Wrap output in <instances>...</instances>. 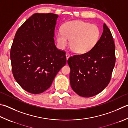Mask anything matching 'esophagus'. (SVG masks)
Segmentation results:
<instances>
[{"label":"esophagus","instance_id":"34e87169","mask_svg":"<svg viewBox=\"0 0 128 128\" xmlns=\"http://www.w3.org/2000/svg\"><path fill=\"white\" fill-rule=\"evenodd\" d=\"M66 60H67L69 59V58L70 57V55H69V54H66Z\"/></svg>","mask_w":128,"mask_h":128}]
</instances>
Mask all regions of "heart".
Listing matches in <instances>:
<instances>
[{"instance_id": "1", "label": "heart", "mask_w": 128, "mask_h": 128, "mask_svg": "<svg viewBox=\"0 0 128 128\" xmlns=\"http://www.w3.org/2000/svg\"><path fill=\"white\" fill-rule=\"evenodd\" d=\"M101 36L100 29L97 25L82 20H72L65 24L62 32L55 35L58 48L63 49L70 41L69 47L73 52L84 54L97 45Z\"/></svg>"}]
</instances>
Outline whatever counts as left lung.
Instances as JSON below:
<instances>
[{"label": "left lung", "mask_w": 128, "mask_h": 128, "mask_svg": "<svg viewBox=\"0 0 128 128\" xmlns=\"http://www.w3.org/2000/svg\"><path fill=\"white\" fill-rule=\"evenodd\" d=\"M97 45L87 53L68 59L70 86L79 96L90 97L98 94L110 82L115 64V46L105 24Z\"/></svg>", "instance_id": "1"}]
</instances>
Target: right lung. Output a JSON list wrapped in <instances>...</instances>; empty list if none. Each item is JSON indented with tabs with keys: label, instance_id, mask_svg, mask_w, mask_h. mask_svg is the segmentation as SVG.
Wrapping results in <instances>:
<instances>
[{
	"label": "right lung",
	"instance_id": "add662e5",
	"mask_svg": "<svg viewBox=\"0 0 128 128\" xmlns=\"http://www.w3.org/2000/svg\"><path fill=\"white\" fill-rule=\"evenodd\" d=\"M58 17L53 13H34L15 34L10 49L13 74L20 86L31 94L48 90L66 64L65 52L54 44Z\"/></svg>",
	"mask_w": 128,
	"mask_h": 128
}]
</instances>
